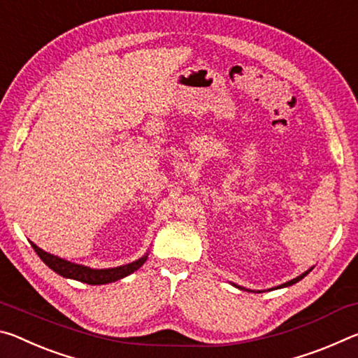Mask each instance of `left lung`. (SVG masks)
Listing matches in <instances>:
<instances>
[{"label": "left lung", "instance_id": "1", "mask_svg": "<svg viewBox=\"0 0 358 358\" xmlns=\"http://www.w3.org/2000/svg\"><path fill=\"white\" fill-rule=\"evenodd\" d=\"M313 269V268H311ZM311 269H308V271H304L303 274H300V276L298 278H295V279H292V280H289V282H285V284H282V285H279V287H274V289H282V287H289V285H294V284H296L298 280H301L304 276H306V274H309V271H311ZM234 285V284H233ZM234 287H238V289H241V290H248V289H244V287H241V285H234ZM250 292V290H249ZM260 294V292H259Z\"/></svg>", "mask_w": 358, "mask_h": 358}]
</instances>
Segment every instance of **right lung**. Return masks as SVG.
<instances>
[{
	"label": "right lung",
	"instance_id": "right-lung-1",
	"mask_svg": "<svg viewBox=\"0 0 358 358\" xmlns=\"http://www.w3.org/2000/svg\"><path fill=\"white\" fill-rule=\"evenodd\" d=\"M33 249L36 254L39 255V259L43 260L47 266L50 269H54L57 274H60L63 278L68 279H76L80 280V282L90 284V285H101V284H109V282H115L122 278L128 276L139 269L144 265V262L148 260V254L144 257H141L139 260L128 263V265H122L117 268H108V269H93L84 265H78V263L63 260L60 257L52 255L49 252H44L43 249H39L36 244L31 243Z\"/></svg>",
	"mask_w": 358,
	"mask_h": 358
}]
</instances>
